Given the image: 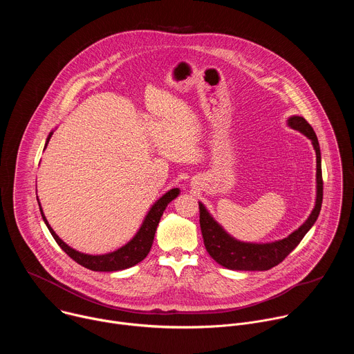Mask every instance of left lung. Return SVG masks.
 <instances>
[{"label": "left lung", "mask_w": 354, "mask_h": 354, "mask_svg": "<svg viewBox=\"0 0 354 354\" xmlns=\"http://www.w3.org/2000/svg\"><path fill=\"white\" fill-rule=\"evenodd\" d=\"M287 126L299 131L308 137L313 142V147L317 154V197L315 206L310 217L302 223L295 231H292L287 238L257 243V242H243L231 236L223 225H220L214 217L209 213L206 206L198 201L200 209V228L203 234L205 246L209 255L221 266L230 270H269L277 266L286 259L290 252L301 242L304 235L315 224L324 196V182H322V168H321V149L317 134L311 124L301 116H291L287 119Z\"/></svg>", "instance_id": "obj_1"}]
</instances>
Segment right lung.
<instances>
[{"label": "right lung", "mask_w": 354, "mask_h": 354, "mask_svg": "<svg viewBox=\"0 0 354 354\" xmlns=\"http://www.w3.org/2000/svg\"><path fill=\"white\" fill-rule=\"evenodd\" d=\"M53 131L48 133V136L46 138L44 148L47 147L50 138H52ZM179 193H180L179 187H174V189L168 190L165 194H162L156 201V203L149 207V210L145 214L136 235L123 246L118 248L113 252H108V254H102V255L84 254V252H80V250L71 248L70 245H67L62 238H59V235L53 231V228L50 227L48 221L46 220L44 213H43V209L40 206L39 198H37V201H39L40 214H41V218H43L46 227L48 228L50 234L53 235L55 241L60 245V248L71 259H74L81 266L89 269V270H93V272H118V270H124V269H129V268L140 263L148 255L151 246H153V241H154V235H156L158 223H160L167 206L174 198H176L179 196Z\"/></svg>", "instance_id": "1"}]
</instances>
